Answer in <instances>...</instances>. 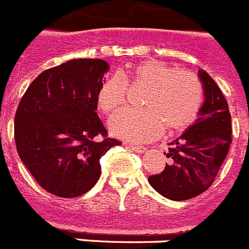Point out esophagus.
I'll list each match as a JSON object with an SVG mask.
<instances>
[{"label":"esophagus","instance_id":"esophagus-1","mask_svg":"<svg viewBox=\"0 0 249 249\" xmlns=\"http://www.w3.org/2000/svg\"><path fill=\"white\" fill-rule=\"evenodd\" d=\"M128 147H130L131 150H134V152H137V153H143V152H145V147H142V145L128 144Z\"/></svg>","mask_w":249,"mask_h":249}]
</instances>
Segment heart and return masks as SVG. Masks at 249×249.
<instances>
[{
  "instance_id": "heart-1",
  "label": "heart",
  "mask_w": 249,
  "mask_h": 249,
  "mask_svg": "<svg viewBox=\"0 0 249 249\" xmlns=\"http://www.w3.org/2000/svg\"><path fill=\"white\" fill-rule=\"evenodd\" d=\"M126 85L149 87L141 102L143 110H124L110 120L112 134L126 141H145L163 128L170 133L185 130L197 118L204 101L202 83L195 73L148 59L131 66L124 82L108 77L101 83L96 93L100 111L111 115L123 107Z\"/></svg>"
}]
</instances>
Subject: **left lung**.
<instances>
[{
	"instance_id": "obj_1",
	"label": "left lung",
	"mask_w": 249,
	"mask_h": 249,
	"mask_svg": "<svg viewBox=\"0 0 249 249\" xmlns=\"http://www.w3.org/2000/svg\"><path fill=\"white\" fill-rule=\"evenodd\" d=\"M204 104L195 123L168 143L164 170L148 177L158 194L175 201L200 195L212 186L231 143V116L228 102L214 79L199 71Z\"/></svg>"
}]
</instances>
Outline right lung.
<instances>
[{
    "mask_svg": "<svg viewBox=\"0 0 249 249\" xmlns=\"http://www.w3.org/2000/svg\"><path fill=\"white\" fill-rule=\"evenodd\" d=\"M108 64L72 59L41 72L15 115L18 153L36 182L59 197H77L101 175L100 160L120 145L96 114V93Z\"/></svg>",
    "mask_w": 249,
    "mask_h": 249,
    "instance_id": "right-lung-1",
    "label": "right lung"
}]
</instances>
